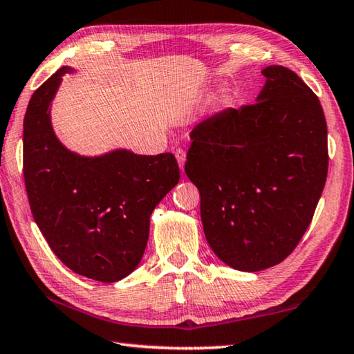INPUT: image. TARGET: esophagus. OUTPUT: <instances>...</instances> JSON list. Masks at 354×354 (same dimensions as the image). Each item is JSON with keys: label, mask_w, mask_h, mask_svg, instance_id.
<instances>
[{"label": "esophagus", "mask_w": 354, "mask_h": 354, "mask_svg": "<svg viewBox=\"0 0 354 354\" xmlns=\"http://www.w3.org/2000/svg\"><path fill=\"white\" fill-rule=\"evenodd\" d=\"M176 158L178 161V166H180V169L183 171L185 160H187V152H185L183 149H177V151H176Z\"/></svg>", "instance_id": "34e87169"}]
</instances>
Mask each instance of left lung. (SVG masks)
<instances>
[{
    "label": "left lung",
    "mask_w": 354,
    "mask_h": 354,
    "mask_svg": "<svg viewBox=\"0 0 354 354\" xmlns=\"http://www.w3.org/2000/svg\"><path fill=\"white\" fill-rule=\"evenodd\" d=\"M258 101L228 109L191 132L185 172L201 193L209 247L233 269L258 272L294 252L328 174L319 97L284 66L263 70Z\"/></svg>",
    "instance_id": "left-lung-1"
}]
</instances>
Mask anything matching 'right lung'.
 Here are the masks:
<instances>
[{
  "label": "right lung",
  "mask_w": 354,
  "mask_h": 354,
  "mask_svg": "<svg viewBox=\"0 0 354 354\" xmlns=\"http://www.w3.org/2000/svg\"><path fill=\"white\" fill-rule=\"evenodd\" d=\"M71 71H55L30 97L23 121V176L34 221L66 268L102 283L133 272L149 238V219L178 183L172 153L115 151L79 157L60 145L49 104Z\"/></svg>",
  "instance_id": "add662e5"
}]
</instances>
